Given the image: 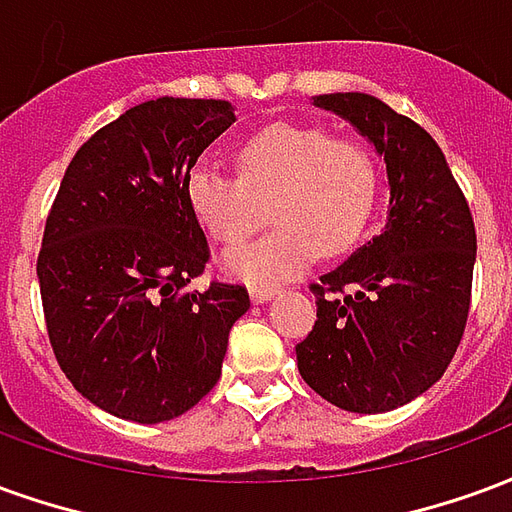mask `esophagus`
Listing matches in <instances>:
<instances>
[{
	"label": "esophagus",
	"instance_id": "esophagus-1",
	"mask_svg": "<svg viewBox=\"0 0 512 512\" xmlns=\"http://www.w3.org/2000/svg\"><path fill=\"white\" fill-rule=\"evenodd\" d=\"M277 296V288H263V285H252L249 288V299L255 301V304H266Z\"/></svg>",
	"mask_w": 512,
	"mask_h": 512
}]
</instances>
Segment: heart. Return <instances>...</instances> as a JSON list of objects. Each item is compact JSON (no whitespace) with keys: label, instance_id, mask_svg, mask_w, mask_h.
Returning <instances> with one entry per match:
<instances>
[{"label":"heart","instance_id":"heart-1","mask_svg":"<svg viewBox=\"0 0 512 512\" xmlns=\"http://www.w3.org/2000/svg\"><path fill=\"white\" fill-rule=\"evenodd\" d=\"M241 178L211 161L186 175V202L205 233L233 244L255 230L271 202V233L230 246L222 268L244 282H279L362 238L378 197L370 150L315 126L277 123L238 147Z\"/></svg>","mask_w":512,"mask_h":512}]
</instances>
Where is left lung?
<instances>
[{"mask_svg":"<svg viewBox=\"0 0 512 512\" xmlns=\"http://www.w3.org/2000/svg\"><path fill=\"white\" fill-rule=\"evenodd\" d=\"M384 156L381 233L312 285L318 321L296 345L299 373L337 408L384 414L436 384L461 343L477 235L436 139L365 93L315 95ZM348 287V297L337 292Z\"/></svg>","mask_w":512,"mask_h":512,"instance_id":"left-lung-1","label":"left lung"}]
</instances>
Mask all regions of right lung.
<instances>
[{"label": "right lung", "instance_id": "add662e5", "mask_svg": "<svg viewBox=\"0 0 512 512\" xmlns=\"http://www.w3.org/2000/svg\"><path fill=\"white\" fill-rule=\"evenodd\" d=\"M235 123L227 101L156 98L95 131L65 169L38 257L51 348L93 406L142 425L186 414L211 392L241 285L200 277L208 244L186 175Z\"/></svg>", "mask_w": 512, "mask_h": 512}]
</instances>
